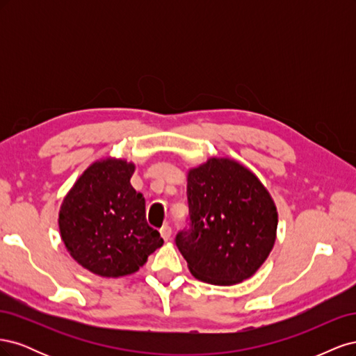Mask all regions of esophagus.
Returning <instances> with one entry per match:
<instances>
[{
	"mask_svg": "<svg viewBox=\"0 0 356 356\" xmlns=\"http://www.w3.org/2000/svg\"><path fill=\"white\" fill-rule=\"evenodd\" d=\"M160 234H161V238H163V241H165V242H168V241L170 239V236H172V229H170V225L165 224L163 227L160 229Z\"/></svg>",
	"mask_w": 356,
	"mask_h": 356,
	"instance_id": "esophagus-1",
	"label": "esophagus"
}]
</instances>
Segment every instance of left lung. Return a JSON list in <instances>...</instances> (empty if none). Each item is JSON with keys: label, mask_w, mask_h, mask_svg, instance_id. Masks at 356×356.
Segmentation results:
<instances>
[{"label": "left lung", "mask_w": 356, "mask_h": 356, "mask_svg": "<svg viewBox=\"0 0 356 356\" xmlns=\"http://www.w3.org/2000/svg\"><path fill=\"white\" fill-rule=\"evenodd\" d=\"M190 227L177 246L202 282L234 285L251 277L273 250L277 211L252 172L229 157H211L187 174Z\"/></svg>", "instance_id": "8db88e82"}]
</instances>
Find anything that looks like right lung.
<instances>
[{
  "mask_svg": "<svg viewBox=\"0 0 356 356\" xmlns=\"http://www.w3.org/2000/svg\"><path fill=\"white\" fill-rule=\"evenodd\" d=\"M135 163L96 160L63 199L59 232L70 255L104 277L132 275L163 245L145 218V199L131 184Z\"/></svg>",
  "mask_w": 356,
  "mask_h": 356,
  "instance_id": "right-lung-1",
  "label": "right lung"
}]
</instances>
